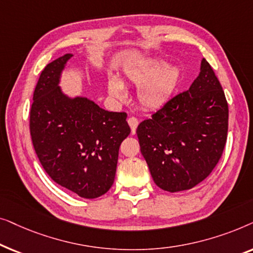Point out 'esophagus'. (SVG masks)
Masks as SVG:
<instances>
[{
    "label": "esophagus",
    "mask_w": 253,
    "mask_h": 253,
    "mask_svg": "<svg viewBox=\"0 0 253 253\" xmlns=\"http://www.w3.org/2000/svg\"><path fill=\"white\" fill-rule=\"evenodd\" d=\"M127 123H129V126L131 127V133L132 134L136 133V129L138 126V120L136 119V117H133V116L129 117V119H127Z\"/></svg>",
    "instance_id": "1"
}]
</instances>
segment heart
Segmentation results:
<instances>
[{
	"label": "heart",
	"instance_id": "b5f03b06",
	"mask_svg": "<svg viewBox=\"0 0 253 253\" xmlns=\"http://www.w3.org/2000/svg\"><path fill=\"white\" fill-rule=\"evenodd\" d=\"M179 81V70L167 67L162 60H147L129 67L124 72V82L139 87L138 101L148 110L160 109L171 99ZM108 93L113 99L123 101L126 98V88L119 79L108 82Z\"/></svg>",
	"mask_w": 253,
	"mask_h": 253
}]
</instances>
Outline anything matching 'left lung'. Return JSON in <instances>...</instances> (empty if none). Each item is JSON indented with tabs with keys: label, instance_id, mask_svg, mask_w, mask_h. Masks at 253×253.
<instances>
[{
	"label": "left lung",
	"instance_id": "left-lung-1",
	"mask_svg": "<svg viewBox=\"0 0 253 253\" xmlns=\"http://www.w3.org/2000/svg\"><path fill=\"white\" fill-rule=\"evenodd\" d=\"M228 132V103L205 58L188 91L137 127L140 152L153 181L165 191L192 189L209 176L222 155Z\"/></svg>",
	"mask_w": 253,
	"mask_h": 253
}]
</instances>
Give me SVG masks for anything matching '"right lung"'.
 I'll list each match as a JSON object with an SVG mask.
<instances>
[{"label":"right lung","instance_id":"obj_1","mask_svg":"<svg viewBox=\"0 0 253 253\" xmlns=\"http://www.w3.org/2000/svg\"><path fill=\"white\" fill-rule=\"evenodd\" d=\"M72 54L46 65L33 93L30 132L40 164L57 184L93 199L112 188L121 143L130 134L126 113L108 112L60 87Z\"/></svg>","mask_w":253,"mask_h":253}]
</instances>
